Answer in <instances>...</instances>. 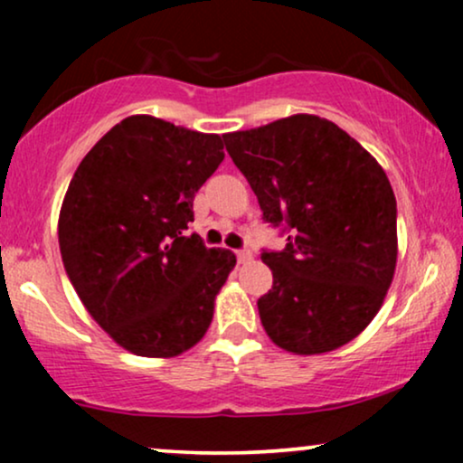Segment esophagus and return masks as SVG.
Returning <instances> with one entry per match:
<instances>
[{
  "mask_svg": "<svg viewBox=\"0 0 463 463\" xmlns=\"http://www.w3.org/2000/svg\"><path fill=\"white\" fill-rule=\"evenodd\" d=\"M237 259H239V263H248V261H252V250H250V248H241V250H237Z\"/></svg>",
  "mask_w": 463,
  "mask_h": 463,
  "instance_id": "34e87169",
  "label": "esophagus"
}]
</instances>
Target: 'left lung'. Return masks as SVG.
<instances>
[{
  "instance_id": "1",
  "label": "left lung",
  "mask_w": 463,
  "mask_h": 463,
  "mask_svg": "<svg viewBox=\"0 0 463 463\" xmlns=\"http://www.w3.org/2000/svg\"><path fill=\"white\" fill-rule=\"evenodd\" d=\"M222 137L263 220L289 231L280 252L261 254L274 276L257 302L265 333L294 354L344 346L374 320L394 279L396 198L383 167L317 115Z\"/></svg>"
}]
</instances>
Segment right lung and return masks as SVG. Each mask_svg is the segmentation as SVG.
Returning <instances> with one entry per match:
<instances>
[{
	"label": "right lung",
	"instance_id": "right-lung-1",
	"mask_svg": "<svg viewBox=\"0 0 463 463\" xmlns=\"http://www.w3.org/2000/svg\"><path fill=\"white\" fill-rule=\"evenodd\" d=\"M222 150L220 135L132 115L95 143L69 183L58 217L65 272L93 320L139 357L195 346L237 263L231 250L187 232Z\"/></svg>",
	"mask_w": 463,
	"mask_h": 463
}]
</instances>
